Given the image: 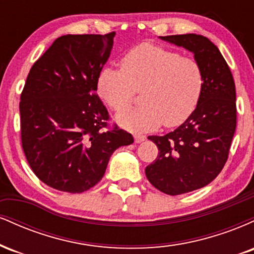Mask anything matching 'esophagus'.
Returning <instances> with one entry per match:
<instances>
[{
	"label": "esophagus",
	"instance_id": "esophagus-1",
	"mask_svg": "<svg viewBox=\"0 0 254 254\" xmlns=\"http://www.w3.org/2000/svg\"><path fill=\"white\" fill-rule=\"evenodd\" d=\"M145 141V136L143 135H135V142L136 143H142V142Z\"/></svg>",
	"mask_w": 254,
	"mask_h": 254
}]
</instances>
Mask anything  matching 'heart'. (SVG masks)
<instances>
[{
  "mask_svg": "<svg viewBox=\"0 0 254 254\" xmlns=\"http://www.w3.org/2000/svg\"><path fill=\"white\" fill-rule=\"evenodd\" d=\"M121 68L105 66L97 80L100 98L116 112L130 106L135 90L142 106L121 113L117 123L133 132L182 124L196 109L203 71L196 61L153 44H142L121 61Z\"/></svg>",
  "mask_w": 254,
  "mask_h": 254,
  "instance_id": "b5f03b06",
  "label": "heart"
}]
</instances>
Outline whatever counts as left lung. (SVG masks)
I'll use <instances>...</instances> for the list:
<instances>
[{"mask_svg":"<svg viewBox=\"0 0 254 254\" xmlns=\"http://www.w3.org/2000/svg\"><path fill=\"white\" fill-rule=\"evenodd\" d=\"M193 54L203 71L196 109L164 136H149L160 153L145 167L151 185L177 196L210 184L222 171L237 127V94L233 75L217 46L199 34L160 37Z\"/></svg>","mask_w":254,"mask_h":254,"instance_id":"left-lung-1","label":"left lung"}]
</instances>
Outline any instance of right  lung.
<instances>
[{"instance_id": "add662e5", "label": "right lung", "mask_w": 254, "mask_h": 254, "mask_svg": "<svg viewBox=\"0 0 254 254\" xmlns=\"http://www.w3.org/2000/svg\"><path fill=\"white\" fill-rule=\"evenodd\" d=\"M116 32L57 38L28 72L20 98L22 149L32 171L55 190L81 193L100 182L113 151L133 142L107 130L98 75Z\"/></svg>"}]
</instances>
